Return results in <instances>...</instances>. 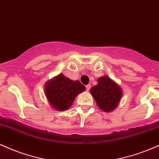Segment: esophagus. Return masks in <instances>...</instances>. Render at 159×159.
<instances>
[{"instance_id": "esophagus-1", "label": "esophagus", "mask_w": 159, "mask_h": 159, "mask_svg": "<svg viewBox=\"0 0 159 159\" xmlns=\"http://www.w3.org/2000/svg\"><path fill=\"white\" fill-rule=\"evenodd\" d=\"M86 89H87V91L90 90V84H87V85H86Z\"/></svg>"}]
</instances>
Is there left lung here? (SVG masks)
Returning a JSON list of instances; mask_svg holds the SVG:
<instances>
[{
	"label": "left lung",
	"instance_id": "obj_1",
	"mask_svg": "<svg viewBox=\"0 0 159 159\" xmlns=\"http://www.w3.org/2000/svg\"><path fill=\"white\" fill-rule=\"evenodd\" d=\"M97 82L90 91L98 107L105 112L115 110L123 96L122 88L107 75L98 78Z\"/></svg>",
	"mask_w": 159,
	"mask_h": 159
}]
</instances>
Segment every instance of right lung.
<instances>
[{
	"label": "right lung",
	"instance_id": "right-lung-1",
	"mask_svg": "<svg viewBox=\"0 0 159 159\" xmlns=\"http://www.w3.org/2000/svg\"><path fill=\"white\" fill-rule=\"evenodd\" d=\"M86 90L80 81H72L62 73L48 80L45 94L48 103L56 111H66L72 106L76 96Z\"/></svg>",
	"mask_w": 159,
	"mask_h": 159
}]
</instances>
